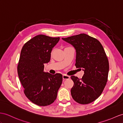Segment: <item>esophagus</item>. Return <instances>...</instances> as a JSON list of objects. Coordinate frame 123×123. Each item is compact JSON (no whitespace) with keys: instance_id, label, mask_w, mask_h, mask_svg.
Instances as JSON below:
<instances>
[{"instance_id":"esophagus-1","label":"esophagus","mask_w":123,"mask_h":123,"mask_svg":"<svg viewBox=\"0 0 123 123\" xmlns=\"http://www.w3.org/2000/svg\"><path fill=\"white\" fill-rule=\"evenodd\" d=\"M70 78V76H67V75H66V74H64L63 76H62V79L64 80H66V79H69Z\"/></svg>"}]
</instances>
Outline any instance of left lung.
I'll return each instance as SVG.
<instances>
[{"label": "left lung", "instance_id": "1", "mask_svg": "<svg viewBox=\"0 0 123 123\" xmlns=\"http://www.w3.org/2000/svg\"><path fill=\"white\" fill-rule=\"evenodd\" d=\"M62 39L75 49V66L84 71L81 79L71 76L74 82L71 96L79 104L90 103L100 96L107 81L109 63L105 52L99 41L84 33Z\"/></svg>", "mask_w": 123, "mask_h": 123}]
</instances>
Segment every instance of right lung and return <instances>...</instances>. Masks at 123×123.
Wrapping results in <instances>:
<instances>
[{"label": "right lung", "mask_w": 123, "mask_h": 123, "mask_svg": "<svg viewBox=\"0 0 123 123\" xmlns=\"http://www.w3.org/2000/svg\"><path fill=\"white\" fill-rule=\"evenodd\" d=\"M59 39L38 35L25 43L21 51L17 68L19 79L25 96L38 106L53 103L62 83V74L44 71V64L50 61L53 48Z\"/></svg>", "instance_id": "obj_1"}]
</instances>
